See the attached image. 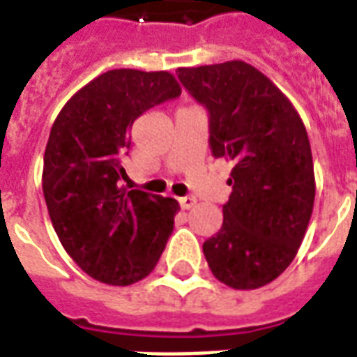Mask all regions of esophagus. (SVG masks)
I'll list each match as a JSON object with an SVG mask.
<instances>
[{
	"label": "esophagus",
	"mask_w": 357,
	"mask_h": 357,
	"mask_svg": "<svg viewBox=\"0 0 357 357\" xmlns=\"http://www.w3.org/2000/svg\"><path fill=\"white\" fill-rule=\"evenodd\" d=\"M178 200H179V206H181L183 210H189V208H192V206H195V202H197V200H195V197H181V199H178Z\"/></svg>",
	"instance_id": "obj_1"
}]
</instances>
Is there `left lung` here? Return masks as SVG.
I'll list each match as a JSON object with an SVG mask.
<instances>
[{"mask_svg":"<svg viewBox=\"0 0 357 357\" xmlns=\"http://www.w3.org/2000/svg\"><path fill=\"white\" fill-rule=\"evenodd\" d=\"M210 113V147L231 160L223 225L202 245L210 271L232 289L271 284L295 259L316 197L310 142L286 94L242 60L179 68Z\"/></svg>","mask_w":357,"mask_h":357,"instance_id":"1","label":"left lung"}]
</instances>
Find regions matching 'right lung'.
<instances>
[{"label": "right lung", "instance_id": "1", "mask_svg": "<svg viewBox=\"0 0 357 357\" xmlns=\"http://www.w3.org/2000/svg\"><path fill=\"white\" fill-rule=\"evenodd\" d=\"M168 71H105L66 102L43 158V195L52 227L71 259L91 278L130 286L165 252L179 204L121 185L132 123L178 98Z\"/></svg>", "mask_w": 357, "mask_h": 357}]
</instances>
